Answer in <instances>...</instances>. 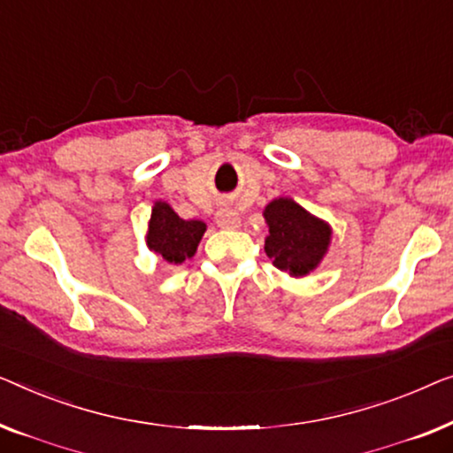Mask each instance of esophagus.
Listing matches in <instances>:
<instances>
[{
	"label": "esophagus",
	"instance_id": "esophagus-1",
	"mask_svg": "<svg viewBox=\"0 0 453 453\" xmlns=\"http://www.w3.org/2000/svg\"><path fill=\"white\" fill-rule=\"evenodd\" d=\"M215 224L224 229H235L240 226V215L234 211V209H219L215 213Z\"/></svg>",
	"mask_w": 453,
	"mask_h": 453
}]
</instances>
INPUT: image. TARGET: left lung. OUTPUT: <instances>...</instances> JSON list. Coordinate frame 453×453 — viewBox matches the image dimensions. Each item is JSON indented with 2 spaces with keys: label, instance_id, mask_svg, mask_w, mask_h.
<instances>
[{
  "label": "left lung",
  "instance_id": "obj_1",
  "mask_svg": "<svg viewBox=\"0 0 453 453\" xmlns=\"http://www.w3.org/2000/svg\"><path fill=\"white\" fill-rule=\"evenodd\" d=\"M269 235L265 252L279 271L289 277H305L320 266L328 254L333 227L289 196H277L265 207Z\"/></svg>",
  "mask_w": 453,
  "mask_h": 453
}]
</instances>
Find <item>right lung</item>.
I'll return each mask as SVG.
<instances>
[{"label":"right lung","instance_id":"obj_1","mask_svg":"<svg viewBox=\"0 0 453 453\" xmlns=\"http://www.w3.org/2000/svg\"><path fill=\"white\" fill-rule=\"evenodd\" d=\"M205 221L182 219L165 201H156L151 207L145 242L164 263L182 265L193 258L196 246L205 234Z\"/></svg>","mask_w":453,"mask_h":453}]
</instances>
